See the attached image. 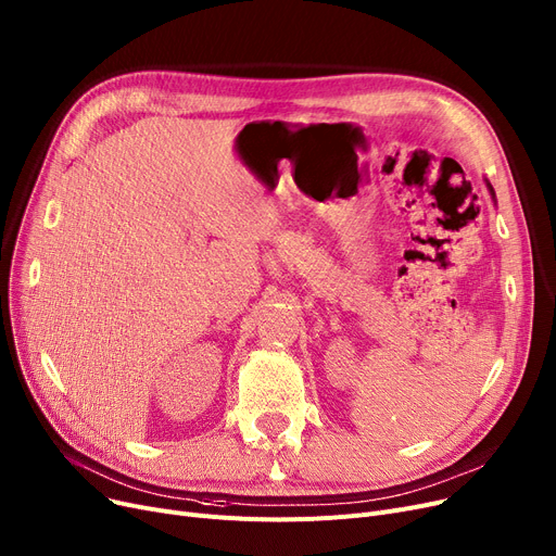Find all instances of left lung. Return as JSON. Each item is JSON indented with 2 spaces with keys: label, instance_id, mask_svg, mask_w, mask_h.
Masks as SVG:
<instances>
[{
  "label": "left lung",
  "instance_id": "obj_1",
  "mask_svg": "<svg viewBox=\"0 0 556 556\" xmlns=\"http://www.w3.org/2000/svg\"><path fill=\"white\" fill-rule=\"evenodd\" d=\"M486 189H489V193H491V198H493V200H495V193H493V187H491V185H489V182H486Z\"/></svg>",
  "mask_w": 556,
  "mask_h": 556
}]
</instances>
